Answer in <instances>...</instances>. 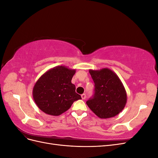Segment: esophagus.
I'll use <instances>...</instances> for the list:
<instances>
[{
  "instance_id": "esophagus-1",
  "label": "esophagus",
  "mask_w": 158,
  "mask_h": 158,
  "mask_svg": "<svg viewBox=\"0 0 158 158\" xmlns=\"http://www.w3.org/2000/svg\"><path fill=\"white\" fill-rule=\"evenodd\" d=\"M81 97H82V99H85V97H86V95H85V94H83L81 95Z\"/></svg>"
}]
</instances>
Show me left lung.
<instances>
[{
  "label": "left lung",
  "instance_id": "left-lung-1",
  "mask_svg": "<svg viewBox=\"0 0 158 158\" xmlns=\"http://www.w3.org/2000/svg\"><path fill=\"white\" fill-rule=\"evenodd\" d=\"M95 84V93L86 102L89 108L101 118L115 117L125 108L127 95L118 76L107 68L89 70Z\"/></svg>",
  "mask_w": 158,
  "mask_h": 158
}]
</instances>
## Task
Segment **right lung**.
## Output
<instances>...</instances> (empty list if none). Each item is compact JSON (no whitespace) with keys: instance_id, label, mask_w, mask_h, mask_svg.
<instances>
[{"instance_id":"obj_1","label":"right lung","mask_w":158,"mask_h":158,"mask_svg":"<svg viewBox=\"0 0 158 158\" xmlns=\"http://www.w3.org/2000/svg\"><path fill=\"white\" fill-rule=\"evenodd\" d=\"M75 73V69L57 66L41 76L32 92L40 110L47 114L59 116L69 109L74 102L82 99L71 82Z\"/></svg>"}]
</instances>
